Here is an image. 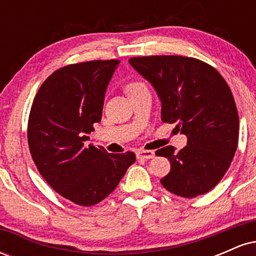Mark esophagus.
I'll list each match as a JSON object with an SVG mask.
<instances>
[{"instance_id":"esophagus-1","label":"esophagus","mask_w":256,"mask_h":256,"mask_svg":"<svg viewBox=\"0 0 256 256\" xmlns=\"http://www.w3.org/2000/svg\"><path fill=\"white\" fill-rule=\"evenodd\" d=\"M155 156V152L152 150H144V149H140V150L137 152V158H143V160H149V158H152Z\"/></svg>"}]
</instances>
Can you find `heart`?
<instances>
[{
  "instance_id": "1",
  "label": "heart",
  "mask_w": 256,
  "mask_h": 256,
  "mask_svg": "<svg viewBox=\"0 0 256 256\" xmlns=\"http://www.w3.org/2000/svg\"><path fill=\"white\" fill-rule=\"evenodd\" d=\"M144 84L140 83V82H130V83L126 84L125 86V90L126 92H128V95L130 96L131 94H134L136 91L140 90V89H144Z\"/></svg>"
}]
</instances>
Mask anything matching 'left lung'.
I'll return each mask as SVG.
<instances>
[{
  "label": "left lung",
  "instance_id": "8db88e82",
  "mask_svg": "<svg viewBox=\"0 0 256 256\" xmlns=\"http://www.w3.org/2000/svg\"><path fill=\"white\" fill-rule=\"evenodd\" d=\"M128 62L156 90L161 120L177 122L188 137V146L179 152L172 146L156 150L171 164L161 184L186 198L212 190L238 144V112L225 79L210 64L180 55L131 58Z\"/></svg>",
  "mask_w": 256,
  "mask_h": 256
}]
</instances>
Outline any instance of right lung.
Instances as JSON below:
<instances>
[{
	"label": "right lung",
	"mask_w": 256,
	"mask_h": 256,
	"mask_svg": "<svg viewBox=\"0 0 256 256\" xmlns=\"http://www.w3.org/2000/svg\"><path fill=\"white\" fill-rule=\"evenodd\" d=\"M119 60L67 64L49 76L32 102L28 124L31 156L52 189L89 207L114 192L136 161L132 152L110 154L86 140L102 118L104 92Z\"/></svg>",
	"instance_id": "add662e5"
}]
</instances>
